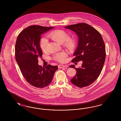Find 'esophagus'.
<instances>
[{
  "instance_id": "1",
  "label": "esophagus",
  "mask_w": 121,
  "mask_h": 121,
  "mask_svg": "<svg viewBox=\"0 0 121 121\" xmlns=\"http://www.w3.org/2000/svg\"><path fill=\"white\" fill-rule=\"evenodd\" d=\"M66 66L65 65H62V64H60L58 66V68L59 69H61V68H65Z\"/></svg>"
}]
</instances>
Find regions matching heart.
I'll use <instances>...</instances> for the list:
<instances>
[{
	"label": "heart",
	"mask_w": 121,
	"mask_h": 121,
	"mask_svg": "<svg viewBox=\"0 0 121 121\" xmlns=\"http://www.w3.org/2000/svg\"><path fill=\"white\" fill-rule=\"evenodd\" d=\"M48 37L53 40L60 44L63 43V46L68 50H72L75 44L74 38L73 37L68 36V34L64 31L62 30H55L51 32ZM48 40L45 38H42L39 42V46L43 52H46ZM67 54L62 52L55 54L53 56L54 60L59 62L63 63L65 61Z\"/></svg>",
	"instance_id": "b5f03b06"
}]
</instances>
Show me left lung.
Returning <instances> with one entry per match:
<instances>
[{
	"mask_svg": "<svg viewBox=\"0 0 121 121\" xmlns=\"http://www.w3.org/2000/svg\"><path fill=\"white\" fill-rule=\"evenodd\" d=\"M78 35V43L72 59L73 63L82 61L80 68L75 69L76 74L71 82L79 87L88 86L96 80L102 70L106 58V49L100 33L86 23H77L65 27Z\"/></svg>",
	"mask_w": 121,
	"mask_h": 121,
	"instance_id": "8db88e82",
	"label": "left lung"
}]
</instances>
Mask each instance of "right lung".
Returning <instances> with one entry per match:
<instances>
[{
	"label": "right lung",
	"mask_w": 121,
	"mask_h": 121,
	"mask_svg": "<svg viewBox=\"0 0 121 121\" xmlns=\"http://www.w3.org/2000/svg\"><path fill=\"white\" fill-rule=\"evenodd\" d=\"M53 27L32 25L17 36L15 48V59L23 77L30 84L38 88L48 86L52 82L57 66L38 64L43 52L39 46L41 35Z\"/></svg>",
	"instance_id": "obj_1"
}]
</instances>
